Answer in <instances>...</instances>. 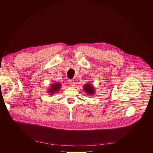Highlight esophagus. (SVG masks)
I'll return each instance as SVG.
<instances>
[{"label": "esophagus", "mask_w": 153, "mask_h": 153, "mask_svg": "<svg viewBox=\"0 0 153 153\" xmlns=\"http://www.w3.org/2000/svg\"><path fill=\"white\" fill-rule=\"evenodd\" d=\"M69 84L72 87L75 86V81L74 80H69Z\"/></svg>", "instance_id": "esophagus-1"}]
</instances>
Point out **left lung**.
<instances>
[{"label":"left lung","mask_w":153,"mask_h":153,"mask_svg":"<svg viewBox=\"0 0 153 153\" xmlns=\"http://www.w3.org/2000/svg\"><path fill=\"white\" fill-rule=\"evenodd\" d=\"M84 90L85 91L86 93H87L89 95H92L94 94L95 93V88L94 87V86L91 84L90 83L87 84L85 85H84Z\"/></svg>","instance_id":"obj_1"}]
</instances>
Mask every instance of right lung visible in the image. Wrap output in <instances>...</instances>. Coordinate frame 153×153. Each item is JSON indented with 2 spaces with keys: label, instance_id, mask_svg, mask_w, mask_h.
I'll return each mask as SVG.
<instances>
[{
  "label": "right lung",
  "instance_id": "1",
  "mask_svg": "<svg viewBox=\"0 0 153 153\" xmlns=\"http://www.w3.org/2000/svg\"><path fill=\"white\" fill-rule=\"evenodd\" d=\"M61 84L60 82H57V83H52L49 89L48 90V93L49 95H52L56 92H57L61 88Z\"/></svg>",
  "mask_w": 153,
  "mask_h": 153
}]
</instances>
